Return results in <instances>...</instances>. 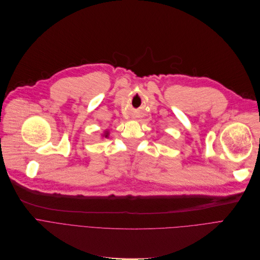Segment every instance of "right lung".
I'll list each match as a JSON object with an SVG mask.
<instances>
[{"mask_svg":"<svg viewBox=\"0 0 260 260\" xmlns=\"http://www.w3.org/2000/svg\"><path fill=\"white\" fill-rule=\"evenodd\" d=\"M104 137H105V138H108V137H109V132H108V131H106V132L104 133Z\"/></svg>","mask_w":260,"mask_h":260,"instance_id":"add662e5","label":"right lung"}]
</instances>
